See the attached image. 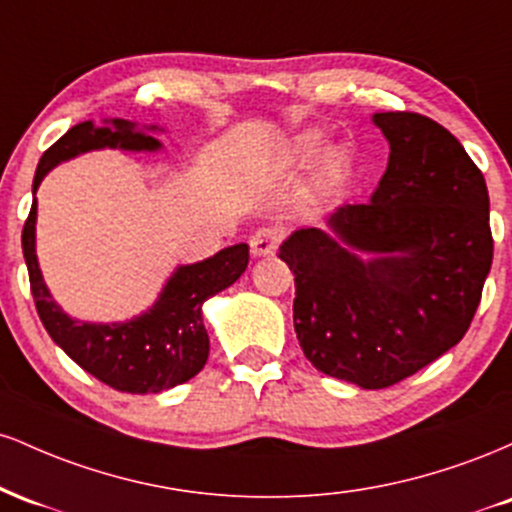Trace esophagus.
Returning <instances> with one entry per match:
<instances>
[{
	"label": "esophagus",
	"instance_id": "1",
	"mask_svg": "<svg viewBox=\"0 0 512 512\" xmlns=\"http://www.w3.org/2000/svg\"><path fill=\"white\" fill-rule=\"evenodd\" d=\"M281 243V233L276 228H260V231L252 233L250 238V250L255 257H269L274 255L276 248Z\"/></svg>",
	"mask_w": 512,
	"mask_h": 512
}]
</instances>
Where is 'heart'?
Segmentation results:
<instances>
[{
  "instance_id": "obj_1",
  "label": "heart",
  "mask_w": 512,
  "mask_h": 512,
  "mask_svg": "<svg viewBox=\"0 0 512 512\" xmlns=\"http://www.w3.org/2000/svg\"><path fill=\"white\" fill-rule=\"evenodd\" d=\"M322 139H325V134L320 132V129H303L301 134H296L291 142V154L296 161H308V158H313L317 151H320L322 146ZM346 166V156L342 149H327L325 154L320 156V161H317V175H320L322 180H332L337 178L339 173H342Z\"/></svg>"
}]
</instances>
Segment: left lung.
<instances>
[{"label": "left lung", "mask_w": 512, "mask_h": 512, "mask_svg": "<svg viewBox=\"0 0 512 512\" xmlns=\"http://www.w3.org/2000/svg\"><path fill=\"white\" fill-rule=\"evenodd\" d=\"M390 144L370 204L279 245L296 276L293 327L332 378L383 390L469 330L493 260L489 192L464 146L431 117L375 113Z\"/></svg>", "instance_id": "obj_1"}]
</instances>
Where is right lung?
Wrapping results in <instances>:
<instances>
[{
	"label": "right lung",
	"instance_id": "add662e5",
	"mask_svg": "<svg viewBox=\"0 0 512 512\" xmlns=\"http://www.w3.org/2000/svg\"><path fill=\"white\" fill-rule=\"evenodd\" d=\"M161 127H137L129 120L79 122L57 139L40 158L33 178V207L23 226V257H26L31 293L45 330L60 349L86 373L129 395H146L187 383L204 368L209 358V334L204 330L202 305L231 284H236L250 260L245 243L223 248L195 264H180L168 276L151 308L125 322H88L67 315L55 303L40 272L35 255V221H38L40 182L64 161L98 149L161 151L154 137Z\"/></svg>",
	"mask_w": 512,
	"mask_h": 512
}]
</instances>
